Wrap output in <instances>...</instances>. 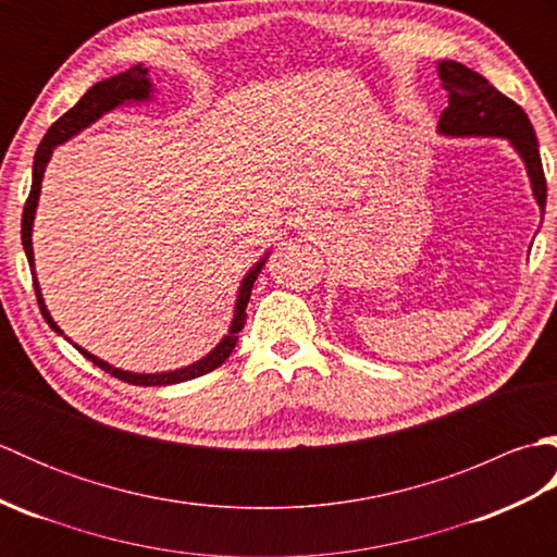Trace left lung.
<instances>
[{
    "label": "left lung",
    "instance_id": "1",
    "mask_svg": "<svg viewBox=\"0 0 557 557\" xmlns=\"http://www.w3.org/2000/svg\"><path fill=\"white\" fill-rule=\"evenodd\" d=\"M443 88L449 92L447 108L437 122L445 136H498L507 138L522 156L541 215L546 212V174L539 156V140L527 112L476 71L459 62L437 64Z\"/></svg>",
    "mask_w": 557,
    "mask_h": 557
}]
</instances>
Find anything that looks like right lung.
I'll list each match as a JSON object with an SVG mask.
<instances>
[{"label": "right lung", "mask_w": 557, "mask_h": 557, "mask_svg": "<svg viewBox=\"0 0 557 557\" xmlns=\"http://www.w3.org/2000/svg\"><path fill=\"white\" fill-rule=\"evenodd\" d=\"M150 81H148V69L144 66H132L128 71H124V74H116L108 81H100L92 86L86 96H83L74 108H71L66 114L59 116V120L47 128V134L42 138V144L38 146V152H35V162H33V186H30V194H28V200H26V208H23V220H21V242H23V251H26L28 256V265L33 268V218H35V208H38V196H40V184H42V174H45V168L47 162H50V156L52 150L64 144V140H69L71 136H76L81 128H86L88 124H92L96 120H100V116L104 112H110L114 108H120V104L124 102H140V100H148L150 98ZM268 260V256L260 260V263H256L251 268V272L244 277L242 287H239V297H236V309H234V321H232V327L230 333L222 337L220 345L212 349L208 357H203L200 361L186 366V369H176V371H170V373H128V371H122V369H114V366H110L108 361H102L98 357H92L90 351L81 349L78 345H74L83 357H86L88 361H92L98 366V369H102L104 373H110L114 377H120V381L124 383H132V385H174V383H184V381H194V377L198 375H206L210 371H215L220 363L227 361L230 354L234 351L236 347V339H239V333L242 327L246 323V304L248 299H251V289H253V282L258 277L260 268H263V263ZM33 272V287H35V297H38V306H40V313L47 321V325H50L54 333L62 335V330H59V325L52 321L50 311H47V306L42 301V294H40V285L38 280H35V270Z\"/></svg>", "instance_id": "right-lung-1"}]
</instances>
